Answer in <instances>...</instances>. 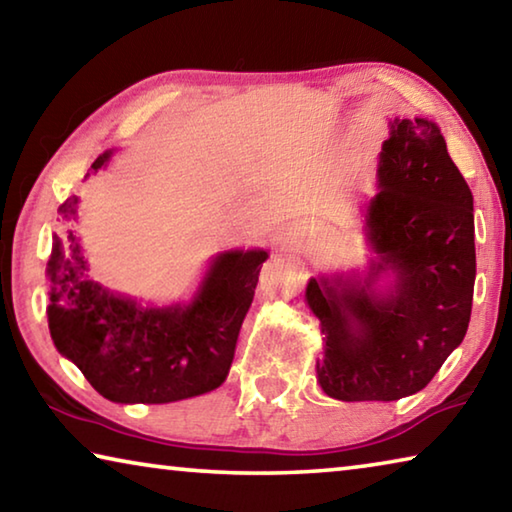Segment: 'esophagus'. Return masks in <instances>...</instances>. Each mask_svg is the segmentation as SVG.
<instances>
[{
    "label": "esophagus",
    "mask_w": 512,
    "mask_h": 512,
    "mask_svg": "<svg viewBox=\"0 0 512 512\" xmlns=\"http://www.w3.org/2000/svg\"><path fill=\"white\" fill-rule=\"evenodd\" d=\"M284 268H287V273H289V275L293 273V266H291V264H284Z\"/></svg>",
    "instance_id": "1"
}]
</instances>
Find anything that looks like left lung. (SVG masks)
Returning <instances> with one entry per match:
<instances>
[{"instance_id": "left-lung-1", "label": "left lung", "mask_w": 512, "mask_h": 512, "mask_svg": "<svg viewBox=\"0 0 512 512\" xmlns=\"http://www.w3.org/2000/svg\"><path fill=\"white\" fill-rule=\"evenodd\" d=\"M368 203V275L311 277L320 320L318 384L343 402H393L422 391L461 345L476 277L474 205L445 137L429 119H395ZM394 284L381 292V274Z\"/></svg>"}]
</instances>
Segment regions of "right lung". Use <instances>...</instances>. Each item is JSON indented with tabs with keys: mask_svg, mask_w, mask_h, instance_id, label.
Wrapping results in <instances>:
<instances>
[{
	"mask_svg": "<svg viewBox=\"0 0 512 512\" xmlns=\"http://www.w3.org/2000/svg\"><path fill=\"white\" fill-rule=\"evenodd\" d=\"M112 151L92 162L99 171ZM76 198L58 207L49 275V332L92 388L119 404H167L219 388L235 359L266 250H228L214 257L185 307H142L90 280L79 237Z\"/></svg>",
	"mask_w": 512,
	"mask_h": 512,
	"instance_id": "obj_1",
	"label": "right lung"
}]
</instances>
